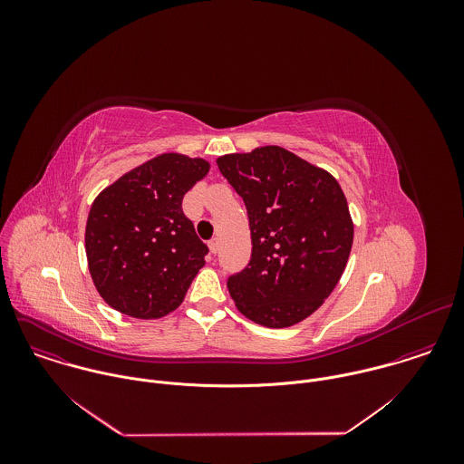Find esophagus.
Instances as JSON below:
<instances>
[{
	"label": "esophagus",
	"instance_id": "esophagus-1",
	"mask_svg": "<svg viewBox=\"0 0 464 464\" xmlns=\"http://www.w3.org/2000/svg\"><path fill=\"white\" fill-rule=\"evenodd\" d=\"M208 250H210V254H216V252H218V239L208 241Z\"/></svg>",
	"mask_w": 464,
	"mask_h": 464
}]
</instances>
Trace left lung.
Masks as SVG:
<instances>
[{
    "label": "left lung",
    "instance_id": "1",
    "mask_svg": "<svg viewBox=\"0 0 464 464\" xmlns=\"http://www.w3.org/2000/svg\"><path fill=\"white\" fill-rule=\"evenodd\" d=\"M216 162L250 219L252 259L227 282L237 311L269 329L300 324L329 298L348 263L353 221L341 186L280 146Z\"/></svg>",
    "mask_w": 464,
    "mask_h": 464
}]
</instances>
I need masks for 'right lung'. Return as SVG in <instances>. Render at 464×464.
Segmentation results:
<instances>
[{"label": "right lung", "instance_id": "1", "mask_svg": "<svg viewBox=\"0 0 464 464\" xmlns=\"http://www.w3.org/2000/svg\"><path fill=\"white\" fill-rule=\"evenodd\" d=\"M208 169L205 159L160 153L94 198L85 254L96 291L112 309L157 320L184 302L208 248L184 216L182 198Z\"/></svg>", "mask_w": 464, "mask_h": 464}]
</instances>
